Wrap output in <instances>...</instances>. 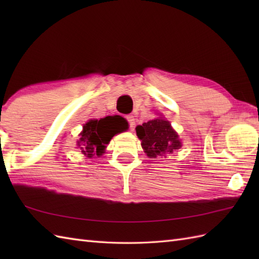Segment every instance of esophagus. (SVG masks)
<instances>
[{"label": "esophagus", "instance_id": "esophagus-1", "mask_svg": "<svg viewBox=\"0 0 259 259\" xmlns=\"http://www.w3.org/2000/svg\"><path fill=\"white\" fill-rule=\"evenodd\" d=\"M125 119H126V121H128V122H129L130 128L134 130V128H135V124H136V122H135V117H134V115H126Z\"/></svg>", "mask_w": 259, "mask_h": 259}]
</instances>
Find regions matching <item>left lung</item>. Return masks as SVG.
I'll use <instances>...</instances> for the list:
<instances>
[{
	"instance_id": "left-lung-1",
	"label": "left lung",
	"mask_w": 259,
	"mask_h": 259,
	"mask_svg": "<svg viewBox=\"0 0 259 259\" xmlns=\"http://www.w3.org/2000/svg\"><path fill=\"white\" fill-rule=\"evenodd\" d=\"M136 131L141 140L142 148L149 158H166L169 153L181 147L177 133L167 120H150L137 126Z\"/></svg>"
}]
</instances>
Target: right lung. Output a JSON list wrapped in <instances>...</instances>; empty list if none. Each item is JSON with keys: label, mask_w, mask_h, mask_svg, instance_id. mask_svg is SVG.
I'll return each mask as SVG.
<instances>
[{"label": "right lung", "mask_w": 259, "mask_h": 259, "mask_svg": "<svg viewBox=\"0 0 259 259\" xmlns=\"http://www.w3.org/2000/svg\"><path fill=\"white\" fill-rule=\"evenodd\" d=\"M126 124L119 115L106 117L100 120H90L83 125L80 134L78 147L88 158L101 156L106 145L114 135L125 130Z\"/></svg>", "instance_id": "1"}]
</instances>
